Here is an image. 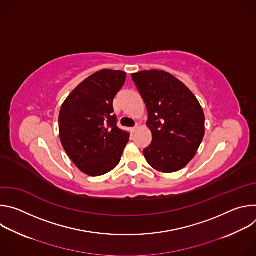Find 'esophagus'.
<instances>
[{"label": "esophagus", "instance_id": "34e87169", "mask_svg": "<svg viewBox=\"0 0 256 256\" xmlns=\"http://www.w3.org/2000/svg\"><path fill=\"white\" fill-rule=\"evenodd\" d=\"M138 128H140V126L136 124V126H134L132 128V132H136Z\"/></svg>", "mask_w": 256, "mask_h": 256}]
</instances>
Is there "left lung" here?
Masks as SVG:
<instances>
[{
	"label": "left lung",
	"instance_id": "obj_1",
	"mask_svg": "<svg viewBox=\"0 0 256 256\" xmlns=\"http://www.w3.org/2000/svg\"><path fill=\"white\" fill-rule=\"evenodd\" d=\"M148 112L152 142L144 150L149 165L162 173L176 172L196 156L204 136V114L194 94L165 70L132 74Z\"/></svg>",
	"mask_w": 256,
	"mask_h": 256
}]
</instances>
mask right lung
Listing matches in <instances>:
<instances>
[{"instance_id": "1", "label": "right lung", "mask_w": 256, "mask_h": 256, "mask_svg": "<svg viewBox=\"0 0 256 256\" xmlns=\"http://www.w3.org/2000/svg\"><path fill=\"white\" fill-rule=\"evenodd\" d=\"M126 72L101 70L79 84L64 101L58 116L62 148L74 164L89 176L114 169L130 140L116 126L114 99Z\"/></svg>"}]
</instances>
